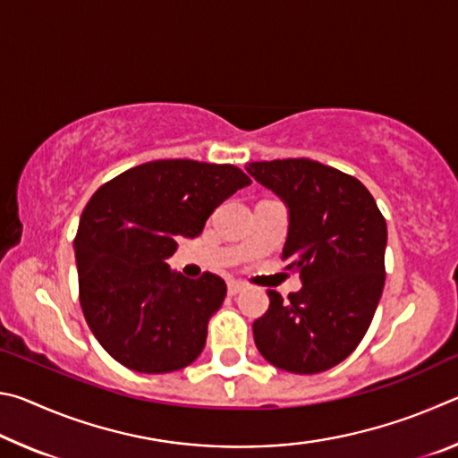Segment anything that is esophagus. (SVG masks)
<instances>
[{"label": "esophagus", "instance_id": "34e87169", "mask_svg": "<svg viewBox=\"0 0 458 458\" xmlns=\"http://www.w3.org/2000/svg\"><path fill=\"white\" fill-rule=\"evenodd\" d=\"M244 289V283L240 281H228V294H238Z\"/></svg>", "mask_w": 458, "mask_h": 458}]
</instances>
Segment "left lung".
<instances>
[{
	"mask_svg": "<svg viewBox=\"0 0 458 458\" xmlns=\"http://www.w3.org/2000/svg\"><path fill=\"white\" fill-rule=\"evenodd\" d=\"M246 172L289 206L283 260L303 281L289 301L268 291L254 341L273 366L319 374L344 361L374 319L386 281V220L366 185L319 161H252Z\"/></svg>",
	"mask_w": 458,
	"mask_h": 458,
	"instance_id": "obj_1",
	"label": "left lung"
}]
</instances>
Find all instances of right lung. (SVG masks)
Here are the masks:
<instances>
[{"label":"right lung","mask_w":458,"mask_h":458,"mask_svg":"<svg viewBox=\"0 0 458 458\" xmlns=\"http://www.w3.org/2000/svg\"><path fill=\"white\" fill-rule=\"evenodd\" d=\"M250 183L230 164L157 159L92 193L74 238L81 307L111 358L167 374L198 358L226 283L167 267L180 236L196 238L224 199Z\"/></svg>","instance_id":"right-lung-1"}]
</instances>
